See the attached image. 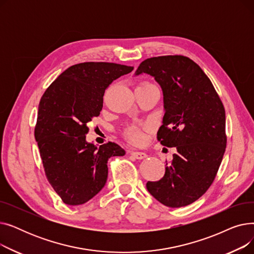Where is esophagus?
Segmentation results:
<instances>
[{"mask_svg":"<svg viewBox=\"0 0 254 254\" xmlns=\"http://www.w3.org/2000/svg\"><path fill=\"white\" fill-rule=\"evenodd\" d=\"M130 155L134 156L137 159H143L145 157H147V154H146L145 152H140V151H131Z\"/></svg>","mask_w":254,"mask_h":254,"instance_id":"1","label":"esophagus"}]
</instances>
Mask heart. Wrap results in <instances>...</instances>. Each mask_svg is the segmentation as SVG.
Masks as SVG:
<instances>
[{"label": "heart", "instance_id": "obj_1", "mask_svg": "<svg viewBox=\"0 0 254 254\" xmlns=\"http://www.w3.org/2000/svg\"><path fill=\"white\" fill-rule=\"evenodd\" d=\"M142 84L143 85H149L150 83H142ZM126 136L129 141L134 142V143H140L144 138L143 132L137 127H129L126 131Z\"/></svg>", "mask_w": 254, "mask_h": 254}]
</instances>
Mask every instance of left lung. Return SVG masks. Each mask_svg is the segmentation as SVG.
Wrapping results in <instances>:
<instances>
[{
  "label": "left lung",
  "mask_w": 254,
  "mask_h": 254,
  "mask_svg": "<svg viewBox=\"0 0 254 254\" xmlns=\"http://www.w3.org/2000/svg\"><path fill=\"white\" fill-rule=\"evenodd\" d=\"M148 74L164 95L163 126L157 140L176 147L164 177L146 188L170 208L188 206L201 197L215 179L226 147L225 111L204 71L183 56L150 58L135 75Z\"/></svg>",
  "instance_id": "left-lung-1"
}]
</instances>
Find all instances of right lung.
Masks as SVG:
<instances>
[{"mask_svg": "<svg viewBox=\"0 0 254 254\" xmlns=\"http://www.w3.org/2000/svg\"><path fill=\"white\" fill-rule=\"evenodd\" d=\"M134 66L81 63L64 71L39 103L35 138L45 175L62 201L82 205L98 194L108 177V159L125 149L113 142H86L87 123L100 115L106 88Z\"/></svg>", "mask_w": 254, "mask_h": 254, "instance_id": "add662e5", "label": "right lung"}]
</instances>
